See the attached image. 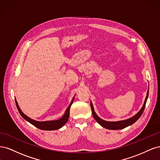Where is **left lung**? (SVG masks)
<instances>
[{"mask_svg": "<svg viewBox=\"0 0 160 160\" xmlns=\"http://www.w3.org/2000/svg\"><path fill=\"white\" fill-rule=\"evenodd\" d=\"M148 95H149V89H148V91L147 92L146 98V99H145L144 103L142 106V109L139 110V111L138 113H136L134 116H133L132 118H129L128 119L118 121V122H108V121H105L102 119H101L95 112L93 103H92V102L91 101L90 103H91L92 114H93V118L96 120V122H98L99 124H100L101 126L106 128V129L115 130V129H122L125 128L129 126V125L133 124L140 117H141V115H142L143 111H144L145 107H146V101H147V99L148 98Z\"/></svg>", "mask_w": 160, "mask_h": 160, "instance_id": "8db88e82", "label": "left lung"}]
</instances>
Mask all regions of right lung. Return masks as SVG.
I'll return each mask as SVG.
<instances>
[{"label": "right lung", "mask_w": 160, "mask_h": 160, "mask_svg": "<svg viewBox=\"0 0 160 160\" xmlns=\"http://www.w3.org/2000/svg\"><path fill=\"white\" fill-rule=\"evenodd\" d=\"M74 98H72V99L71 101L70 105L68 106V108H67L65 113L62 116L61 118L57 119V120H53V121H45V122H37V121H35L34 119H31L30 118H28V116H27L25 114H24L22 113V111L21 109L19 108V106L18 105V103L17 100L15 99V103L17 108L18 109V111L19 113L21 114L22 117L25 119L26 121H27L28 122H29L32 125H33L34 126H35L36 128L42 129V130H57L61 128L63 125L67 122V121L69 119V110L73 102Z\"/></svg>", "instance_id": "right-lung-1"}]
</instances>
